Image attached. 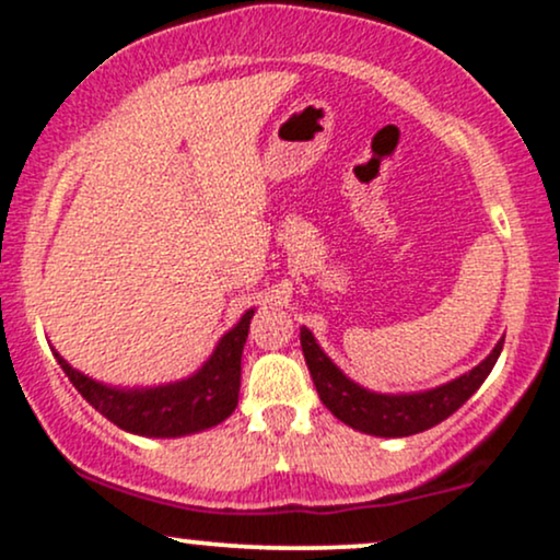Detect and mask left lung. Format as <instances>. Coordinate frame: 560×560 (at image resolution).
I'll list each match as a JSON object with an SVG mask.
<instances>
[{
  "label": "left lung",
  "instance_id": "left-lung-1",
  "mask_svg": "<svg viewBox=\"0 0 560 560\" xmlns=\"http://www.w3.org/2000/svg\"><path fill=\"white\" fill-rule=\"evenodd\" d=\"M503 339L494 345V350L477 369L442 384V387L410 392V395H382V392H371L352 382V378H347L331 363V358L320 350L311 329H305V326L300 329L302 355H305L307 371H311L313 384H316L320 402L347 427L374 436L419 434L445 421L447 416H453L481 387V382L490 376L492 365L498 363L500 350H503Z\"/></svg>",
  "mask_w": 560,
  "mask_h": 560
}]
</instances>
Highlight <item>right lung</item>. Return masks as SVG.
<instances>
[{
	"instance_id": "right-lung-1",
	"label": "right lung",
	"mask_w": 560,
	"mask_h": 560,
	"mask_svg": "<svg viewBox=\"0 0 560 560\" xmlns=\"http://www.w3.org/2000/svg\"><path fill=\"white\" fill-rule=\"evenodd\" d=\"M255 311L249 307L234 329L221 337L213 355L202 369L189 378L160 387L120 389L94 382L75 371L60 352H55L57 363L81 392L83 400L100 410L115 427L141 436H184L218 427L234 413L240 402L242 378V350L247 342L249 320Z\"/></svg>"
}]
</instances>
